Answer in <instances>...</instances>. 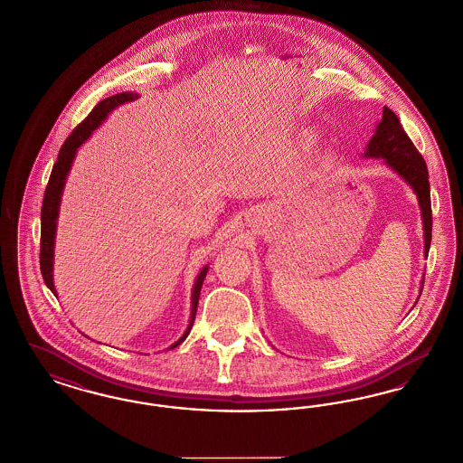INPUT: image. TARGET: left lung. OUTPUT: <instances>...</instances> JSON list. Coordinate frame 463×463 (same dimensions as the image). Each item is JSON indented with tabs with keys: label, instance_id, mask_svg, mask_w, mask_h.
I'll list each match as a JSON object with an SVG mask.
<instances>
[{
	"label": "left lung",
	"instance_id": "1",
	"mask_svg": "<svg viewBox=\"0 0 463 463\" xmlns=\"http://www.w3.org/2000/svg\"><path fill=\"white\" fill-rule=\"evenodd\" d=\"M364 156L383 158L384 164L391 170H394L415 193L420 206V219L424 225V257L427 259L429 248H430V234H432L429 172H427L422 155L413 146L407 132L402 128L398 117L389 110L388 107L383 109V118L375 126V132L365 146ZM422 288H424V278L420 282V289Z\"/></svg>",
	"mask_w": 463,
	"mask_h": 463
}]
</instances>
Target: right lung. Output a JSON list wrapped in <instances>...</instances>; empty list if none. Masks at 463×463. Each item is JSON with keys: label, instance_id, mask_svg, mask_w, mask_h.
Returning a JSON list of instances; mask_svg holds the SVG:
<instances>
[{"label": "right lung", "instance_id": "obj_1", "mask_svg": "<svg viewBox=\"0 0 463 463\" xmlns=\"http://www.w3.org/2000/svg\"><path fill=\"white\" fill-rule=\"evenodd\" d=\"M139 94L126 91V93L113 94L110 98H105L103 101H99L93 111L75 128L74 132L69 136V139L63 143V146L58 153V160H56L50 181L46 185V193H44V200H43V208H41V274L44 279V284L50 288V291L56 295L55 282H53V260H55V238H56V221H58V213H60V204H61V194H63V187L67 183L69 172L74 164L77 149L80 148L94 130L98 129L111 111L118 109L124 103H130L134 99H137ZM208 272V265H204L203 269L198 272L196 280L193 284L191 289V317H189V324L185 327L184 334L166 350H172L175 346H179L187 334L193 327L194 317H196V308H198V299H200V291L203 286L204 278Z\"/></svg>", "mask_w": 463, "mask_h": 463}]
</instances>
